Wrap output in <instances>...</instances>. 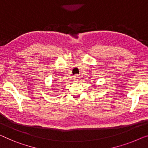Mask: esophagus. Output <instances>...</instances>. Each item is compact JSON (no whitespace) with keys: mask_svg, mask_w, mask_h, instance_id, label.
I'll use <instances>...</instances> for the list:
<instances>
[{"mask_svg":"<svg viewBox=\"0 0 148 148\" xmlns=\"http://www.w3.org/2000/svg\"><path fill=\"white\" fill-rule=\"evenodd\" d=\"M79 76L77 75H75L74 76V80H75V81H77V80H79Z\"/></svg>","mask_w":148,"mask_h":148,"instance_id":"1","label":"esophagus"}]
</instances>
